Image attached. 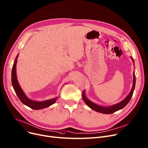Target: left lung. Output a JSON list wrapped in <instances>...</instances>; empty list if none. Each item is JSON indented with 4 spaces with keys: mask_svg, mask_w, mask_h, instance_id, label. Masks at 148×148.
<instances>
[{
    "mask_svg": "<svg viewBox=\"0 0 148 148\" xmlns=\"http://www.w3.org/2000/svg\"><path fill=\"white\" fill-rule=\"evenodd\" d=\"M131 58L134 63L133 59L132 57H131ZM135 84H136V77H135L134 73H133V87L132 88V90L130 91L129 94L127 95V96L125 98L123 101H122L120 103H118L112 105V106H102L98 105L91 102L86 97L84 90L83 92V93H82L83 99L85 103L88 107H90L91 109H92L93 110H94L96 112L102 113V114H112L117 111L123 109V108H124L127 105V103L130 102L131 98L133 96V92H134V87H135Z\"/></svg>",
    "mask_w": 148,
    "mask_h": 148,
    "instance_id": "left-lung-1",
    "label": "left lung"
}]
</instances>
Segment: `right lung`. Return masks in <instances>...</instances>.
I'll return each instance as SVG.
<instances>
[{"label":"right lung","instance_id":"obj_1","mask_svg":"<svg viewBox=\"0 0 148 148\" xmlns=\"http://www.w3.org/2000/svg\"><path fill=\"white\" fill-rule=\"evenodd\" d=\"M18 55L16 56L13 66L12 69V76H11V80H12V84L13 86L14 89L17 95L18 98L26 106L29 107L33 110H41L43 109V108H47L49 106L52 105L57 100L58 97H56L53 99H49L46 101H43L41 102H38V101H35L29 99V98L25 95L23 90H22V88H21L20 86H19L18 80L16 78V65L17 63V58H18Z\"/></svg>","mask_w":148,"mask_h":148}]
</instances>
